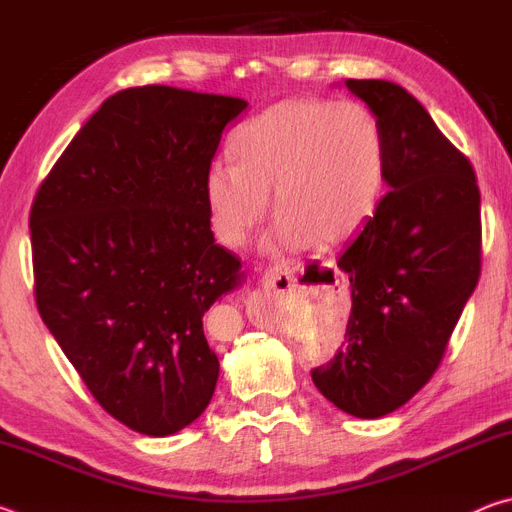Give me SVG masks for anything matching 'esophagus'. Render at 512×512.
I'll return each instance as SVG.
<instances>
[{"instance_id":"34e87169","label":"esophagus","mask_w":512,"mask_h":512,"mask_svg":"<svg viewBox=\"0 0 512 512\" xmlns=\"http://www.w3.org/2000/svg\"><path fill=\"white\" fill-rule=\"evenodd\" d=\"M262 287L273 293H284L291 287H296V271L291 264H275L266 268L262 275Z\"/></svg>"}]
</instances>
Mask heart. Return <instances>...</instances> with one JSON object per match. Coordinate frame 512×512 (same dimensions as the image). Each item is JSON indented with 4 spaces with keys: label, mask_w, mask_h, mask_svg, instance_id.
Here are the masks:
<instances>
[{
    "label": "heart",
    "mask_w": 512,
    "mask_h": 512,
    "mask_svg": "<svg viewBox=\"0 0 512 512\" xmlns=\"http://www.w3.org/2000/svg\"><path fill=\"white\" fill-rule=\"evenodd\" d=\"M235 160L212 162L205 201L223 244L241 246L268 214H280L266 250L293 253L348 241L375 212L384 142L372 112L354 101L291 99L241 128Z\"/></svg>",
    "instance_id": "heart-1"
}]
</instances>
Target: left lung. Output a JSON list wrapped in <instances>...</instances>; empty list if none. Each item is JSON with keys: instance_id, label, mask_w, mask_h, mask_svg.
I'll list each match as a JSON object with an SVG mask.
<instances>
[{"instance_id": "1", "label": "left lung", "mask_w": 512, "mask_h": 512, "mask_svg": "<svg viewBox=\"0 0 512 512\" xmlns=\"http://www.w3.org/2000/svg\"><path fill=\"white\" fill-rule=\"evenodd\" d=\"M375 115L386 196L339 257L350 277L345 341L311 379L336 409L375 420L427 384L481 273V194L470 160L413 94L345 81Z\"/></svg>"}]
</instances>
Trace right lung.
Listing matches in <instances>:
<instances>
[{
	"mask_svg": "<svg viewBox=\"0 0 512 512\" xmlns=\"http://www.w3.org/2000/svg\"><path fill=\"white\" fill-rule=\"evenodd\" d=\"M246 108L169 85L112 94L31 207L42 320L103 409L146 436L192 424L219 379L203 316L244 273L214 244L205 178Z\"/></svg>",
	"mask_w": 512,
	"mask_h": 512,
	"instance_id": "right-lung-1",
	"label": "right lung"
}]
</instances>
